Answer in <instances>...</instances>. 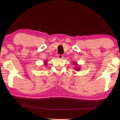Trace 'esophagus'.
<instances>
[{"mask_svg": "<svg viewBox=\"0 0 120 120\" xmlns=\"http://www.w3.org/2000/svg\"><path fill=\"white\" fill-rule=\"evenodd\" d=\"M58 58L59 59H62L63 58H64V56L61 55V54H58Z\"/></svg>", "mask_w": 120, "mask_h": 120, "instance_id": "34e87169", "label": "esophagus"}]
</instances>
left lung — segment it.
<instances>
[{
    "label": "left lung",
    "instance_id": "8db88e82",
    "mask_svg": "<svg viewBox=\"0 0 120 120\" xmlns=\"http://www.w3.org/2000/svg\"><path fill=\"white\" fill-rule=\"evenodd\" d=\"M73 63H74V64H76V63H75V62H73ZM76 67V68H75V69H76V70H79V68H78V66H77Z\"/></svg>",
    "mask_w": 120,
    "mask_h": 120
}]
</instances>
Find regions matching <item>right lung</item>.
Here are the masks:
<instances>
[{"label":"right lung","instance_id":"obj_1","mask_svg":"<svg viewBox=\"0 0 120 120\" xmlns=\"http://www.w3.org/2000/svg\"><path fill=\"white\" fill-rule=\"evenodd\" d=\"M45 65H46V63L45 64Z\"/></svg>","mask_w":120,"mask_h":120}]
</instances>
